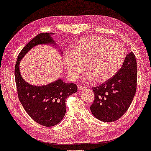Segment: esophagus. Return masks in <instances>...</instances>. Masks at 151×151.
<instances>
[{
    "mask_svg": "<svg viewBox=\"0 0 151 151\" xmlns=\"http://www.w3.org/2000/svg\"><path fill=\"white\" fill-rule=\"evenodd\" d=\"M85 87L84 86H81V85H78V89L79 91H82V90H85Z\"/></svg>",
    "mask_w": 151,
    "mask_h": 151,
    "instance_id": "esophagus-1",
    "label": "esophagus"
}]
</instances>
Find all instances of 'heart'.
<instances>
[{"label": "heart", "instance_id": "1", "mask_svg": "<svg viewBox=\"0 0 151 151\" xmlns=\"http://www.w3.org/2000/svg\"><path fill=\"white\" fill-rule=\"evenodd\" d=\"M125 57V50L119 43L108 38L92 35L78 40L74 51H66L64 55L68 76L75 80L85 69L88 75L85 82L94 80L105 82L118 71Z\"/></svg>", "mask_w": 151, "mask_h": 151}]
</instances>
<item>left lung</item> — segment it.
<instances>
[{"label": "left lung", "instance_id": "obj_1", "mask_svg": "<svg viewBox=\"0 0 151 151\" xmlns=\"http://www.w3.org/2000/svg\"><path fill=\"white\" fill-rule=\"evenodd\" d=\"M137 64L132 52L127 54L121 68L104 83L93 87L95 99L90 109L97 119L111 122L130 107L136 91Z\"/></svg>", "mask_w": 151, "mask_h": 151}]
</instances>
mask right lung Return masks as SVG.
Returning a JSON list of instances; mask_svg holds the SVG:
<instances>
[{
    "label": "right lung",
    "instance_id": "add662e5",
    "mask_svg": "<svg viewBox=\"0 0 151 151\" xmlns=\"http://www.w3.org/2000/svg\"><path fill=\"white\" fill-rule=\"evenodd\" d=\"M52 35L54 33H42L31 40L19 54L15 67L17 89L21 104L33 120L47 127L56 125L63 119L66 110V98L77 91V86L64 82L62 78L45 85H33L24 80L19 66L23 57L36 45H51L56 47ZM59 51L63 54L61 50Z\"/></svg>",
    "mask_w": 151,
    "mask_h": 151
}]
</instances>
